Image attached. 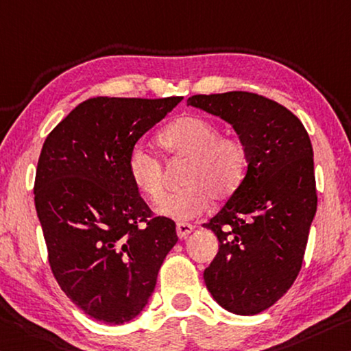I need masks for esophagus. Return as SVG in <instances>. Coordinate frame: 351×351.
Returning <instances> with one entry per match:
<instances>
[{
	"label": "esophagus",
	"instance_id": "34e87169",
	"mask_svg": "<svg viewBox=\"0 0 351 351\" xmlns=\"http://www.w3.org/2000/svg\"><path fill=\"white\" fill-rule=\"evenodd\" d=\"M193 231V226L191 223H178L176 225V234L180 239H186Z\"/></svg>",
	"mask_w": 351,
	"mask_h": 351
}]
</instances>
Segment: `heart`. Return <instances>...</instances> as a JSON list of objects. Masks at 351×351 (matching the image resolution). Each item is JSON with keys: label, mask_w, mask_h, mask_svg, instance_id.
<instances>
[{"label": "heart", "mask_w": 351, "mask_h": 351, "mask_svg": "<svg viewBox=\"0 0 351 351\" xmlns=\"http://www.w3.org/2000/svg\"><path fill=\"white\" fill-rule=\"evenodd\" d=\"M169 159H184L181 191L164 195V170L160 160L142 147L128 156V175L132 186L152 203L158 214L184 221L217 203L231 198L242 186L248 169L245 142L234 134H221L220 126L203 115L187 114L171 123L158 137Z\"/></svg>", "instance_id": "heart-1"}]
</instances>
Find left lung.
<instances>
[{
	"label": "left lung",
	"instance_id": "1",
	"mask_svg": "<svg viewBox=\"0 0 351 351\" xmlns=\"http://www.w3.org/2000/svg\"><path fill=\"white\" fill-rule=\"evenodd\" d=\"M187 104L228 121L247 145L245 180L203 225L220 243L203 276L221 308L259 314L302 269L317 210L311 138L291 110L258 93L193 95Z\"/></svg>",
	"mask_w": 351,
	"mask_h": 351
}]
</instances>
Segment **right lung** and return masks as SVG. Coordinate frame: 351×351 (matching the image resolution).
I'll use <instances>...</instances> for the list:
<instances>
[{"label":"right lung","mask_w":351,"mask_h":351,"mask_svg":"<svg viewBox=\"0 0 351 351\" xmlns=\"http://www.w3.org/2000/svg\"><path fill=\"white\" fill-rule=\"evenodd\" d=\"M182 97H97L49 132L38 158L34 202L51 271L77 308L121 325L142 313L178 242L128 175V156Z\"/></svg>","instance_id":"1"}]
</instances>
